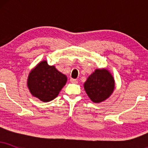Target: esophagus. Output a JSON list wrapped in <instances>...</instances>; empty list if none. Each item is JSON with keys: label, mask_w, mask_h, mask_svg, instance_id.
<instances>
[{"label": "esophagus", "mask_w": 148, "mask_h": 148, "mask_svg": "<svg viewBox=\"0 0 148 148\" xmlns=\"http://www.w3.org/2000/svg\"><path fill=\"white\" fill-rule=\"evenodd\" d=\"M70 82L72 83V84H77L78 80L75 79H70Z\"/></svg>", "instance_id": "obj_1"}]
</instances>
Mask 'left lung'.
I'll return each instance as SVG.
<instances>
[{
  "instance_id": "1",
  "label": "left lung",
  "mask_w": 148,
  "mask_h": 148,
  "mask_svg": "<svg viewBox=\"0 0 148 148\" xmlns=\"http://www.w3.org/2000/svg\"><path fill=\"white\" fill-rule=\"evenodd\" d=\"M84 89L91 101L100 103L111 95L115 89V80L108 70L97 69L84 83Z\"/></svg>"
}]
</instances>
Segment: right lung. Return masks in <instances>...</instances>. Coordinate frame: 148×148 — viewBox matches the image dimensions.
Returning <instances> with one entry per match:
<instances>
[{"instance_id":"1","label":"right lung","mask_w":148,"mask_h":148,"mask_svg":"<svg viewBox=\"0 0 148 148\" xmlns=\"http://www.w3.org/2000/svg\"><path fill=\"white\" fill-rule=\"evenodd\" d=\"M67 81V76L43 60L30 71L27 86L33 97L48 102L58 95Z\"/></svg>"}]
</instances>
